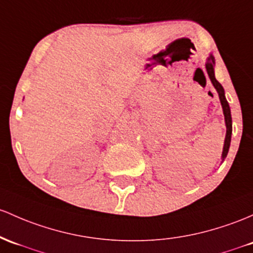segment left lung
<instances>
[{
  "mask_svg": "<svg viewBox=\"0 0 253 253\" xmlns=\"http://www.w3.org/2000/svg\"><path fill=\"white\" fill-rule=\"evenodd\" d=\"M213 66H215V60H213L212 55H210L208 57L207 63H205V68H207L208 76H209L210 80H211L213 87L217 91L218 97H220L222 109H223V115H224V121H226V138H224V145H223V151H222V161H224V158L227 157V154H228L229 145H230V138H232V115H230V108L228 102H227L226 96H224V90L222 87L220 83L216 80L215 78V71H213Z\"/></svg>",
  "mask_w": 253,
  "mask_h": 253,
  "instance_id": "1",
  "label": "left lung"
}]
</instances>
